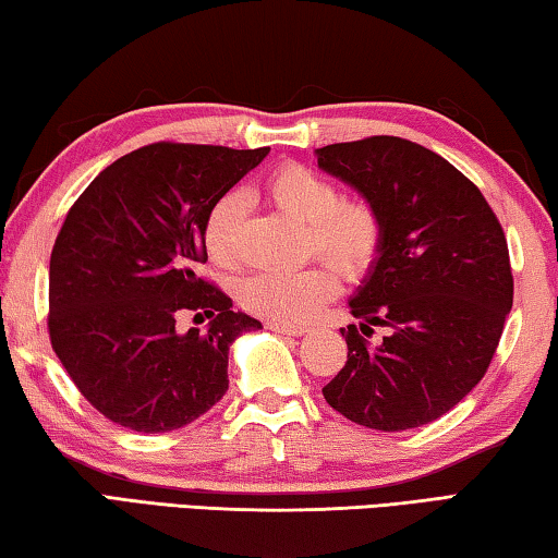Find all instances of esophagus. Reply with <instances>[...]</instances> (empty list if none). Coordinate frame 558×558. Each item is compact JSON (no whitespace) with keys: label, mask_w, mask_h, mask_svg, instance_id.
I'll return each instance as SVG.
<instances>
[{"label":"esophagus","mask_w":558,"mask_h":558,"mask_svg":"<svg viewBox=\"0 0 558 558\" xmlns=\"http://www.w3.org/2000/svg\"><path fill=\"white\" fill-rule=\"evenodd\" d=\"M268 329L272 332H280V335H290V337H300L307 332V327H300V325H278V323H268Z\"/></svg>","instance_id":"obj_1"}]
</instances>
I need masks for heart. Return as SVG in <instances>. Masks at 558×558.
<instances>
[{
    "label": "heart",
    "instance_id": "obj_1",
    "mask_svg": "<svg viewBox=\"0 0 558 558\" xmlns=\"http://www.w3.org/2000/svg\"><path fill=\"white\" fill-rule=\"evenodd\" d=\"M263 194L292 219L305 223L310 245L344 278H362L384 248V219L362 196L342 199L332 179L307 165L286 162L266 177ZM243 196L226 192L211 204L202 223V243L216 268L239 266V226ZM337 292V276L327 266L300 270H263L245 278L239 300L251 315L278 325L307 323Z\"/></svg>",
    "mask_w": 558,
    "mask_h": 558
}]
</instances>
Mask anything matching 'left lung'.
<instances>
[{
    "label": "left lung",
    "mask_w": 558,
    "mask_h": 558,
    "mask_svg": "<svg viewBox=\"0 0 558 558\" xmlns=\"http://www.w3.org/2000/svg\"><path fill=\"white\" fill-rule=\"evenodd\" d=\"M384 219V248L349 300L347 364L323 393L344 418L409 430L440 418L483 379L512 310L502 223L448 159L411 140L374 135L317 149ZM372 324L390 337L372 348Z\"/></svg>",
    "instance_id": "8db88e82"
}]
</instances>
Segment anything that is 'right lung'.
I'll use <instances>...</instances> for the list:
<instances>
[{"instance_id": "right-lung-1", "label": "right lung", "mask_w": 558, "mask_h": 558, "mask_svg": "<svg viewBox=\"0 0 558 558\" xmlns=\"http://www.w3.org/2000/svg\"><path fill=\"white\" fill-rule=\"evenodd\" d=\"M268 147L153 143L93 179L65 214L49 266V337L93 409L137 433L177 430L229 389V347L260 323L202 276L211 204ZM211 316L204 333L175 317Z\"/></svg>"}]
</instances>
